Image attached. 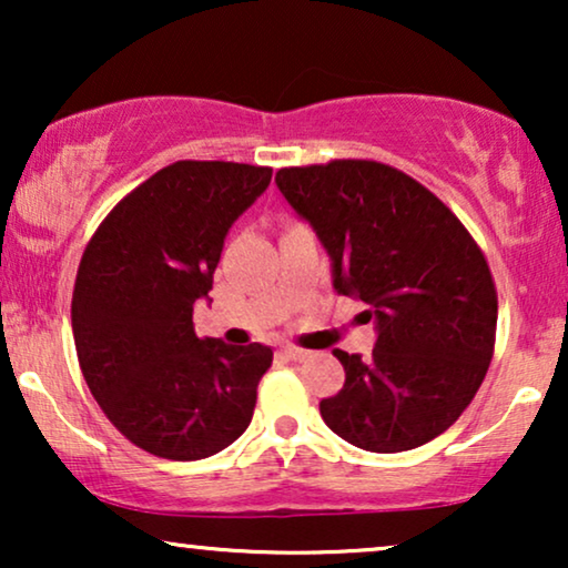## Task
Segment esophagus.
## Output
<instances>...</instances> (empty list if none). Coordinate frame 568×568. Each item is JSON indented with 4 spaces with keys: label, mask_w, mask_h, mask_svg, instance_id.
<instances>
[{
    "label": "esophagus",
    "mask_w": 568,
    "mask_h": 568,
    "mask_svg": "<svg viewBox=\"0 0 568 568\" xmlns=\"http://www.w3.org/2000/svg\"><path fill=\"white\" fill-rule=\"evenodd\" d=\"M282 354H284L290 362H305L307 356H310V352H305V348H294V346L282 348Z\"/></svg>",
    "instance_id": "34e87169"
}]
</instances>
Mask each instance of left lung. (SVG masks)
Segmentation results:
<instances>
[{
  "mask_svg": "<svg viewBox=\"0 0 568 568\" xmlns=\"http://www.w3.org/2000/svg\"><path fill=\"white\" fill-rule=\"evenodd\" d=\"M276 185L333 261V290L369 305L372 356H333L346 383L321 416L369 453L422 447L484 383L496 341L494 276L463 222L414 178L375 160L282 168Z\"/></svg>",
  "mask_w": 568,
  "mask_h": 568,
  "instance_id": "left-lung-1",
  "label": "left lung"
}]
</instances>
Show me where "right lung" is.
Instances as JSON below:
<instances>
[{
	"label": "right lung",
	"mask_w": 568,
	"mask_h": 568,
	"mask_svg": "<svg viewBox=\"0 0 568 568\" xmlns=\"http://www.w3.org/2000/svg\"><path fill=\"white\" fill-rule=\"evenodd\" d=\"M271 168L181 160L100 222L72 294L77 359L115 429L165 460H201L247 429L268 346L199 338L193 305L224 237L268 189Z\"/></svg>",
	"instance_id": "obj_1"
}]
</instances>
